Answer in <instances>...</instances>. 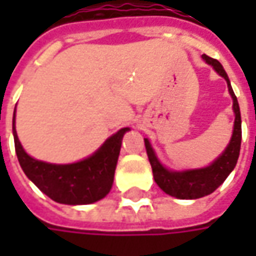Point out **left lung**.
I'll return each instance as SVG.
<instances>
[{
	"instance_id": "left-lung-1",
	"label": "left lung",
	"mask_w": 256,
	"mask_h": 256,
	"mask_svg": "<svg viewBox=\"0 0 256 256\" xmlns=\"http://www.w3.org/2000/svg\"><path fill=\"white\" fill-rule=\"evenodd\" d=\"M202 58L208 64L212 65L218 74L226 80L228 90H230V94L234 100V112H235L234 134H232L231 142L226 146L225 152L206 168L185 172H171L165 170L162 165L158 162L152 148L150 145V141L146 138L144 140L146 155H148V160H150L151 168H152L154 180L164 192H166L171 196L180 198V200H196V198H201V196L212 194L222 182L226 180V176L235 168L238 156H240V150H241V112H240L238 100H236L235 94L232 91L231 84H230V78H228V75H226L220 61L214 60L208 55H202Z\"/></svg>"
}]
</instances>
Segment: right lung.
<instances>
[{
    "label": "right lung",
    "mask_w": 256,
    "mask_h": 256,
    "mask_svg": "<svg viewBox=\"0 0 256 256\" xmlns=\"http://www.w3.org/2000/svg\"><path fill=\"white\" fill-rule=\"evenodd\" d=\"M12 131L15 152L25 175L55 202L81 205L100 201L110 192L121 151V141L128 128L114 134L92 156L70 165L42 162L25 152L15 132V111Z\"/></svg>",
    "instance_id": "right-lung-1"
}]
</instances>
